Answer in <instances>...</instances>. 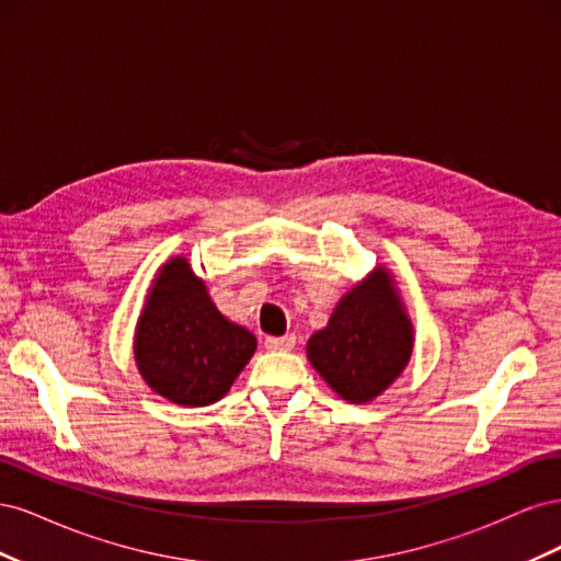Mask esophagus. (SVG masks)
I'll return each mask as SVG.
<instances>
[{
    "label": "esophagus",
    "instance_id": "obj_1",
    "mask_svg": "<svg viewBox=\"0 0 561 561\" xmlns=\"http://www.w3.org/2000/svg\"><path fill=\"white\" fill-rule=\"evenodd\" d=\"M297 344V336L295 334H285V336H266L264 339V346L268 351H293Z\"/></svg>",
    "mask_w": 561,
    "mask_h": 561
}]
</instances>
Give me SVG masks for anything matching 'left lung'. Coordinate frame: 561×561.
I'll return each instance as SVG.
<instances>
[{
  "label": "left lung",
  "mask_w": 561,
  "mask_h": 561,
  "mask_svg": "<svg viewBox=\"0 0 561 561\" xmlns=\"http://www.w3.org/2000/svg\"><path fill=\"white\" fill-rule=\"evenodd\" d=\"M412 348V320L379 266L336 304L328 328L309 339L307 355L339 398L363 404L402 375Z\"/></svg>",
  "instance_id": "left-lung-1"
}]
</instances>
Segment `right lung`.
Wrapping results in <instances>:
<instances>
[{
    "label": "right lung",
    "mask_w": 561,
    "mask_h": 561,
    "mask_svg": "<svg viewBox=\"0 0 561 561\" xmlns=\"http://www.w3.org/2000/svg\"><path fill=\"white\" fill-rule=\"evenodd\" d=\"M257 348V339L217 311L206 283L184 257L168 260L135 328V363L147 386L175 404L225 398Z\"/></svg>",
    "instance_id": "obj_1"
}]
</instances>
